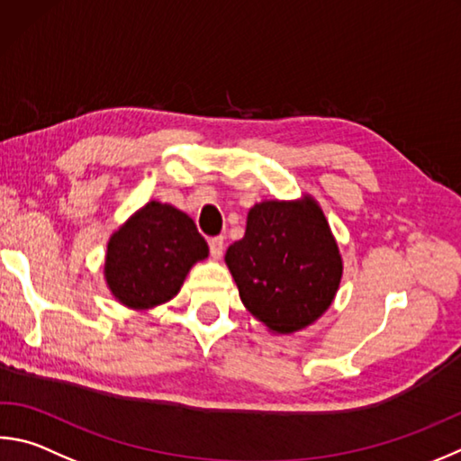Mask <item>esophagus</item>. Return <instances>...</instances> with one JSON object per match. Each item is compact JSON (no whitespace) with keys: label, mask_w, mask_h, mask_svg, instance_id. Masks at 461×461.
Masks as SVG:
<instances>
[{"label":"esophagus","mask_w":461,"mask_h":461,"mask_svg":"<svg viewBox=\"0 0 461 461\" xmlns=\"http://www.w3.org/2000/svg\"><path fill=\"white\" fill-rule=\"evenodd\" d=\"M209 252H212V256L215 259L221 258V254H223V238L221 236L209 240Z\"/></svg>","instance_id":"34e87169"}]
</instances>
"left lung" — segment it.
Listing matches in <instances>:
<instances>
[{"label":"left lung","mask_w":461,"mask_h":461,"mask_svg":"<svg viewBox=\"0 0 461 461\" xmlns=\"http://www.w3.org/2000/svg\"><path fill=\"white\" fill-rule=\"evenodd\" d=\"M240 298L274 334L306 329L329 311L342 258L312 195L266 199L248 212L246 233L225 252Z\"/></svg>","instance_id":"left-lung-1"}]
</instances>
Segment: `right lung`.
Masks as SVG:
<instances>
[{"label":"right lung","mask_w":461,"mask_h":461,"mask_svg":"<svg viewBox=\"0 0 461 461\" xmlns=\"http://www.w3.org/2000/svg\"><path fill=\"white\" fill-rule=\"evenodd\" d=\"M207 256V241L194 220L153 199L113 231L104 280L122 306L149 311L177 296L191 267Z\"/></svg>","instance_id":"right-lung-1"}]
</instances>
